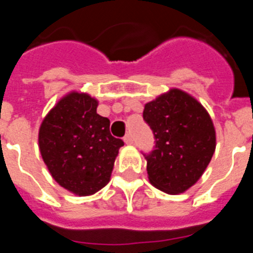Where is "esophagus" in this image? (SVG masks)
<instances>
[{"mask_svg": "<svg viewBox=\"0 0 253 253\" xmlns=\"http://www.w3.org/2000/svg\"><path fill=\"white\" fill-rule=\"evenodd\" d=\"M124 142L126 143V144H131V143H133V137H131V134H130V133L125 134Z\"/></svg>", "mask_w": 253, "mask_h": 253, "instance_id": "34e87169", "label": "esophagus"}]
</instances>
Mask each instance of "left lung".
<instances>
[{
  "instance_id": "left-lung-1",
  "label": "left lung",
  "mask_w": 253,
  "mask_h": 253,
  "mask_svg": "<svg viewBox=\"0 0 253 253\" xmlns=\"http://www.w3.org/2000/svg\"><path fill=\"white\" fill-rule=\"evenodd\" d=\"M143 119L154 135L144 154L149 182L165 193L186 191L202 177L215 151V129L200 102L178 88L147 102Z\"/></svg>"
}]
</instances>
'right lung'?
I'll return each instance as SVG.
<instances>
[{"label": "right lung", "mask_w": 253, "mask_h": 253, "mask_svg": "<svg viewBox=\"0 0 253 253\" xmlns=\"http://www.w3.org/2000/svg\"><path fill=\"white\" fill-rule=\"evenodd\" d=\"M97 100L69 92L46 114L39 129V149L51 177L78 196L97 193L110 181L124 146L110 133V120L96 113Z\"/></svg>", "instance_id": "right-lung-1"}]
</instances>
